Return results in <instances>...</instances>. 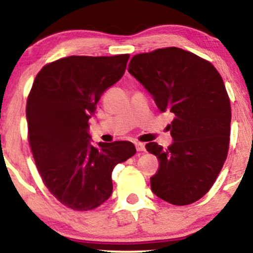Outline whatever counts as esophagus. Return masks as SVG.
Wrapping results in <instances>:
<instances>
[{"label":"esophagus","mask_w":253,"mask_h":253,"mask_svg":"<svg viewBox=\"0 0 253 253\" xmlns=\"http://www.w3.org/2000/svg\"><path fill=\"white\" fill-rule=\"evenodd\" d=\"M135 145H136V149H137V151H145V144L144 143H141V142H136Z\"/></svg>","instance_id":"esophagus-1"}]
</instances>
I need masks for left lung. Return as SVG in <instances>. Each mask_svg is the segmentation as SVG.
Returning a JSON list of instances; mask_svg holds the SVG:
<instances>
[{
	"mask_svg": "<svg viewBox=\"0 0 253 253\" xmlns=\"http://www.w3.org/2000/svg\"><path fill=\"white\" fill-rule=\"evenodd\" d=\"M127 71L157 108L174 117L168 126L170 147L145 145L160 161L151 191L169 204L195 203L213 186L228 151L231 105L220 74L211 62L177 47L132 56Z\"/></svg>",
	"mask_w": 253,
	"mask_h": 253,
	"instance_id": "obj_1",
	"label": "left lung"
}]
</instances>
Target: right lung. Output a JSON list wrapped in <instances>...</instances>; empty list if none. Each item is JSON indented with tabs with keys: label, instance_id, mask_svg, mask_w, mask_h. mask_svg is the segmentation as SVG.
Instances as JSON below:
<instances>
[{
	"label": "right lung",
	"instance_id": "right-lung-1",
	"mask_svg": "<svg viewBox=\"0 0 253 253\" xmlns=\"http://www.w3.org/2000/svg\"><path fill=\"white\" fill-rule=\"evenodd\" d=\"M129 54L72 55L46 65L27 100L28 139L39 173L65 206L90 211L112 193V170L135 155L131 142L92 144L88 120L123 77Z\"/></svg>",
	"mask_w": 253,
	"mask_h": 253
}]
</instances>
